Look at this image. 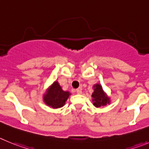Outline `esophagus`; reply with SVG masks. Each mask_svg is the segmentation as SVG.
Instances as JSON below:
<instances>
[{
	"label": "esophagus",
	"mask_w": 149,
	"mask_h": 149,
	"mask_svg": "<svg viewBox=\"0 0 149 149\" xmlns=\"http://www.w3.org/2000/svg\"><path fill=\"white\" fill-rule=\"evenodd\" d=\"M76 91L77 94H81V93H82V91H81V89H76Z\"/></svg>",
	"instance_id": "esophagus-1"
}]
</instances>
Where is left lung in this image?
<instances>
[{"label": "left lung", "mask_w": 149, "mask_h": 149, "mask_svg": "<svg viewBox=\"0 0 149 149\" xmlns=\"http://www.w3.org/2000/svg\"><path fill=\"white\" fill-rule=\"evenodd\" d=\"M93 88H94V91L92 93L93 105L96 108H101V107L106 105L107 104H109L110 98L104 92L101 84H94Z\"/></svg>", "instance_id": "8db88e82"}]
</instances>
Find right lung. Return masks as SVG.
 I'll return each instance as SVG.
<instances>
[{"label":"right lung","mask_w":149,"mask_h":149,"mask_svg":"<svg viewBox=\"0 0 149 149\" xmlns=\"http://www.w3.org/2000/svg\"><path fill=\"white\" fill-rule=\"evenodd\" d=\"M70 93L63 91L58 81H54L44 95V102L48 106L58 108L64 106Z\"/></svg>","instance_id":"obj_1"}]
</instances>
